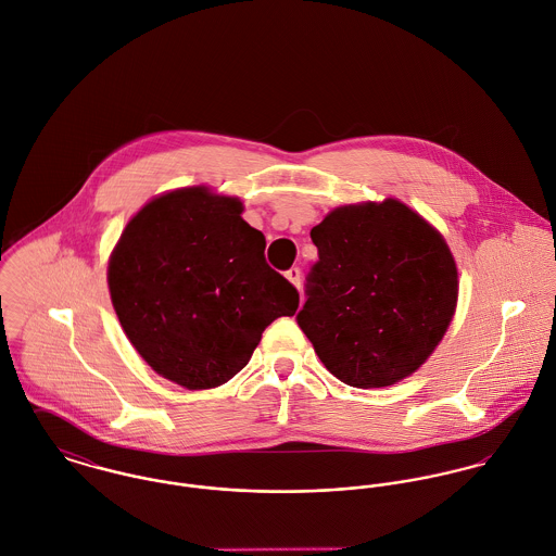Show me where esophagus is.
Here are the masks:
<instances>
[{"label": "esophagus", "mask_w": 556, "mask_h": 556, "mask_svg": "<svg viewBox=\"0 0 556 556\" xmlns=\"http://www.w3.org/2000/svg\"><path fill=\"white\" fill-rule=\"evenodd\" d=\"M286 279H288L294 288H301V270H299V268H290V270L286 273Z\"/></svg>", "instance_id": "34e87169"}]
</instances>
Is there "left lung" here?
<instances>
[{
    "instance_id": "1",
    "label": "left lung",
    "mask_w": 556,
    "mask_h": 556,
    "mask_svg": "<svg viewBox=\"0 0 556 556\" xmlns=\"http://www.w3.org/2000/svg\"><path fill=\"white\" fill-rule=\"evenodd\" d=\"M311 241L319 262L296 319L321 365L365 390L414 375L458 305V268L443 235L383 198L332 208Z\"/></svg>"
}]
</instances>
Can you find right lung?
<instances>
[{
	"mask_svg": "<svg viewBox=\"0 0 556 556\" xmlns=\"http://www.w3.org/2000/svg\"><path fill=\"white\" fill-rule=\"evenodd\" d=\"M241 198L179 187L151 198L109 257V292L140 358L187 390L243 369L264 328L294 315L299 292L264 260Z\"/></svg>",
	"mask_w": 556,
	"mask_h": 556,
	"instance_id": "right-lung-1",
	"label": "right lung"
}]
</instances>
